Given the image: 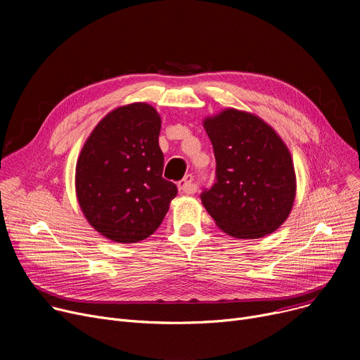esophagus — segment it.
Here are the masks:
<instances>
[{"label":"esophagus","mask_w":360,"mask_h":360,"mask_svg":"<svg viewBox=\"0 0 360 360\" xmlns=\"http://www.w3.org/2000/svg\"><path fill=\"white\" fill-rule=\"evenodd\" d=\"M193 175H185L182 181L178 182V190L181 194H194L195 193V185L193 184Z\"/></svg>","instance_id":"obj_1"}]
</instances>
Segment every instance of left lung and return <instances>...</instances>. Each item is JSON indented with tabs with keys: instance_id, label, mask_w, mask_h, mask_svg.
Segmentation results:
<instances>
[{
	"instance_id": "1",
	"label": "left lung",
	"mask_w": 360,
	"mask_h": 360,
	"mask_svg": "<svg viewBox=\"0 0 360 360\" xmlns=\"http://www.w3.org/2000/svg\"><path fill=\"white\" fill-rule=\"evenodd\" d=\"M216 158V184L201 194L219 228L238 239L273 233L296 197L292 155L276 129L254 113L228 108L202 121Z\"/></svg>"
}]
</instances>
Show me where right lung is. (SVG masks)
I'll return each instance as SVG.
<instances>
[{
	"mask_svg": "<svg viewBox=\"0 0 360 360\" xmlns=\"http://www.w3.org/2000/svg\"><path fill=\"white\" fill-rule=\"evenodd\" d=\"M162 120L144 102L110 110L87 137L75 166V194L94 231L120 242L153 235L176 185L162 178Z\"/></svg>",
	"mask_w": 360,
	"mask_h": 360,
	"instance_id": "obj_1",
	"label": "right lung"
}]
</instances>
